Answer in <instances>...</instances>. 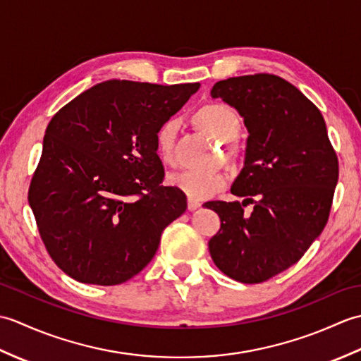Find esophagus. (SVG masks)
<instances>
[{
    "mask_svg": "<svg viewBox=\"0 0 361 361\" xmlns=\"http://www.w3.org/2000/svg\"><path fill=\"white\" fill-rule=\"evenodd\" d=\"M202 206V203L198 202V200H194V198H189L188 200V208H189V211H195V209H198Z\"/></svg>",
    "mask_w": 361,
    "mask_h": 361,
    "instance_id": "obj_1",
    "label": "esophagus"
}]
</instances>
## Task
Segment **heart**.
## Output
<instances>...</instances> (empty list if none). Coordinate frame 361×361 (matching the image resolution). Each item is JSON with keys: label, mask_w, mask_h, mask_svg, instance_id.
I'll return each mask as SVG.
<instances>
[{"label": "heart", "mask_w": 361, "mask_h": 361, "mask_svg": "<svg viewBox=\"0 0 361 361\" xmlns=\"http://www.w3.org/2000/svg\"><path fill=\"white\" fill-rule=\"evenodd\" d=\"M194 126L219 142H224L225 155L228 159H235L239 157V144L235 137L240 132V119L237 113L229 105L220 102H208L194 111ZM178 135V127L175 122L167 121L161 124L155 133V147L159 159L164 164H175V142ZM172 185L181 189L189 198L202 200L209 197L225 186V175L220 171L198 172L185 171L173 175Z\"/></svg>", "instance_id": "obj_1"}]
</instances>
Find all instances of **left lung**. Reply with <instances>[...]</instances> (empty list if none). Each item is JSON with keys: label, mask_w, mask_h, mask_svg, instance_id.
<instances>
[{"label": "left lung", "mask_w": 361, "mask_h": 361, "mask_svg": "<svg viewBox=\"0 0 361 361\" xmlns=\"http://www.w3.org/2000/svg\"><path fill=\"white\" fill-rule=\"evenodd\" d=\"M211 96L234 106L250 132L245 166L231 188L245 200L204 203L221 220L209 240L211 257L234 281L265 282L296 264L323 233L338 158L317 105L279 75L229 78Z\"/></svg>", "instance_id": "1"}]
</instances>
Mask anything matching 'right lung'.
Instances as JSON below:
<instances>
[{"label":"right lung","mask_w":361,"mask_h":361,"mask_svg":"<svg viewBox=\"0 0 361 361\" xmlns=\"http://www.w3.org/2000/svg\"><path fill=\"white\" fill-rule=\"evenodd\" d=\"M198 87L113 79L52 116L27 200L46 251L73 279H132L186 211L185 192L163 185L155 133Z\"/></svg>","instance_id":"right-lung-1"}]
</instances>
